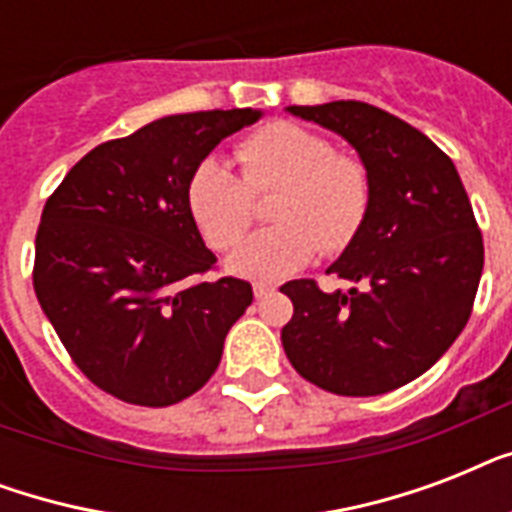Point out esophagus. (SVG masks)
<instances>
[{
    "instance_id": "1",
    "label": "esophagus",
    "mask_w": 512,
    "mask_h": 512,
    "mask_svg": "<svg viewBox=\"0 0 512 512\" xmlns=\"http://www.w3.org/2000/svg\"><path fill=\"white\" fill-rule=\"evenodd\" d=\"M252 292H255L257 300H263V297L273 295V292H276V287H273V284H265V281H257L255 287H252Z\"/></svg>"
}]
</instances>
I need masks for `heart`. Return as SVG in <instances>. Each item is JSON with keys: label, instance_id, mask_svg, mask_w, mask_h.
<instances>
[{"label": "heart", "instance_id": "heart-1", "mask_svg": "<svg viewBox=\"0 0 512 512\" xmlns=\"http://www.w3.org/2000/svg\"><path fill=\"white\" fill-rule=\"evenodd\" d=\"M236 172L223 159H204L188 180V207L204 239L228 249L255 220V193L279 188L276 220L233 249L228 268L244 279L276 281L313 257L337 255L361 233L372 207V177L353 154L305 124L276 119L236 146Z\"/></svg>", "mask_w": 512, "mask_h": 512}]
</instances>
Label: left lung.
<instances>
[{
	"instance_id": "1",
	"label": "left lung",
	"mask_w": 512,
	"mask_h": 512,
	"mask_svg": "<svg viewBox=\"0 0 512 512\" xmlns=\"http://www.w3.org/2000/svg\"><path fill=\"white\" fill-rule=\"evenodd\" d=\"M289 114L337 132L372 177V207L356 241L327 273L281 292L295 313L281 342L289 364L337 396H380L417 380L465 329L484 271V239L452 159L377 106L335 100Z\"/></svg>"
}]
</instances>
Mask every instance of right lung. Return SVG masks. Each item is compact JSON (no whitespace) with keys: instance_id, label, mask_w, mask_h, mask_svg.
Segmentation results:
<instances>
[{"instance_id":"add662e5","label":"right lung","mask_w":512,"mask_h":512,"mask_svg":"<svg viewBox=\"0 0 512 512\" xmlns=\"http://www.w3.org/2000/svg\"><path fill=\"white\" fill-rule=\"evenodd\" d=\"M260 111H196L108 140L71 167L36 231L34 292L63 348L119 401L170 406L215 374L249 281L201 279L217 257L188 207V180Z\"/></svg>"}]
</instances>
